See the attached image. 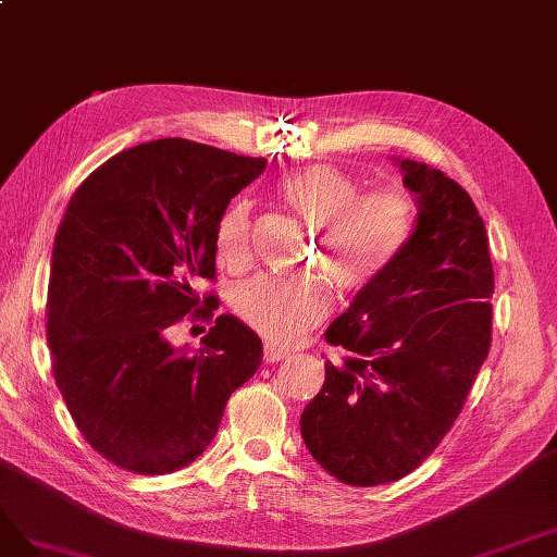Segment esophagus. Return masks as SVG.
<instances>
[{"label": "esophagus", "instance_id": "1", "mask_svg": "<svg viewBox=\"0 0 557 557\" xmlns=\"http://www.w3.org/2000/svg\"><path fill=\"white\" fill-rule=\"evenodd\" d=\"M286 356H289V349L271 345V343L263 345V361L265 363H277V361H282V358H286Z\"/></svg>", "mask_w": 557, "mask_h": 557}]
</instances>
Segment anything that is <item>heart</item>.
<instances>
[{"mask_svg": "<svg viewBox=\"0 0 557 557\" xmlns=\"http://www.w3.org/2000/svg\"><path fill=\"white\" fill-rule=\"evenodd\" d=\"M277 196L302 222L319 228L321 252L343 289H363L396 263L414 236L419 206L405 187L363 191V183L331 164L282 175ZM214 257L238 273L249 261V203H231L214 226ZM231 310L275 345H292L329 314V296L314 282L259 275L233 286Z\"/></svg>", "mask_w": 557, "mask_h": 557, "instance_id": "obj_1", "label": "heart"}]
</instances>
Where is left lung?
Returning <instances> with one entry per match:
<instances>
[{
  "label": "left lung",
  "mask_w": 557,
  "mask_h": 557,
  "mask_svg": "<svg viewBox=\"0 0 557 557\" xmlns=\"http://www.w3.org/2000/svg\"><path fill=\"white\" fill-rule=\"evenodd\" d=\"M400 161V159H398ZM419 220L405 252L326 331L343 363L302 409L312 458L347 486L414 472L435 451L486 361L495 292L488 233L470 194L403 159Z\"/></svg>",
  "instance_id": "1"
}]
</instances>
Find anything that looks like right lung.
Listing matches in <instances>:
<instances>
[{"mask_svg": "<svg viewBox=\"0 0 557 557\" xmlns=\"http://www.w3.org/2000/svg\"><path fill=\"white\" fill-rule=\"evenodd\" d=\"M265 169L185 138L122 150L71 196L50 259L46 335L55 384L85 442L134 474H169L218 435L231 393L263 358L255 331L220 314L214 226ZM212 320L196 355L170 331Z\"/></svg>", "mask_w": 557, "mask_h": 557, "instance_id": "add662e5", "label": "right lung"}]
</instances>
